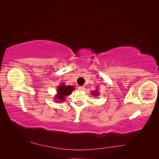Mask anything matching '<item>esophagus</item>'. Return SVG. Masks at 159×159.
<instances>
[{"label":"esophagus","instance_id":"obj_1","mask_svg":"<svg viewBox=\"0 0 159 159\" xmlns=\"http://www.w3.org/2000/svg\"><path fill=\"white\" fill-rule=\"evenodd\" d=\"M78 90H80V91L84 90H85V87H84V86H79V87H78Z\"/></svg>","mask_w":159,"mask_h":159}]
</instances>
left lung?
I'll use <instances>...</instances> for the list:
<instances>
[{
	"instance_id": "obj_1",
	"label": "left lung",
	"mask_w": 159,
	"mask_h": 159,
	"mask_svg": "<svg viewBox=\"0 0 159 159\" xmlns=\"http://www.w3.org/2000/svg\"><path fill=\"white\" fill-rule=\"evenodd\" d=\"M93 95H95V96H98L99 95V92H98V90L94 91V92H93Z\"/></svg>"
}]
</instances>
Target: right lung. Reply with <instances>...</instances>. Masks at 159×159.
<instances>
[{
	"label": "right lung",
	"mask_w": 159,
	"mask_h": 159,
	"mask_svg": "<svg viewBox=\"0 0 159 159\" xmlns=\"http://www.w3.org/2000/svg\"><path fill=\"white\" fill-rule=\"evenodd\" d=\"M75 89V88L72 85H65L64 84H61L58 86L57 90V95L55 96V101L56 102H64L65 100V98L66 96L71 95L72 91Z\"/></svg>",
	"instance_id": "obj_1"
}]
</instances>
